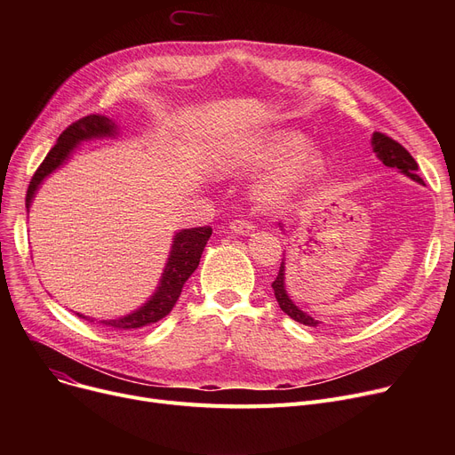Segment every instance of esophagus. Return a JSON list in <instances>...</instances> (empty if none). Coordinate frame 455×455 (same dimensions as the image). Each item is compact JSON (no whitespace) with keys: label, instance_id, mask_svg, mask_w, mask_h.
<instances>
[{"label":"esophagus","instance_id":"obj_1","mask_svg":"<svg viewBox=\"0 0 455 455\" xmlns=\"http://www.w3.org/2000/svg\"><path fill=\"white\" fill-rule=\"evenodd\" d=\"M230 230H234L235 234H242V235H249L251 232H254V225L247 220H234L230 223Z\"/></svg>","mask_w":455,"mask_h":455}]
</instances>
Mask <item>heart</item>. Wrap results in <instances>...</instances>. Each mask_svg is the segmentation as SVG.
I'll list each match as a JSON object with an SVG mask.
<instances>
[{
	"mask_svg": "<svg viewBox=\"0 0 455 455\" xmlns=\"http://www.w3.org/2000/svg\"><path fill=\"white\" fill-rule=\"evenodd\" d=\"M306 136L297 131H275L264 138L232 141L218 153V165L225 172L258 170L282 162L306 148ZM324 156L317 149H306L295 158L280 164L258 184L256 194L264 204H278L324 172Z\"/></svg>",
	"mask_w": 455,
	"mask_h": 455,
	"instance_id": "heart-1",
	"label": "heart"
}]
</instances>
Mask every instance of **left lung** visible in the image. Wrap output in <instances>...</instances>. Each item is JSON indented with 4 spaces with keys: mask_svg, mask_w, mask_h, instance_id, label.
I'll return each mask as SVG.
<instances>
[{
    "mask_svg": "<svg viewBox=\"0 0 455 455\" xmlns=\"http://www.w3.org/2000/svg\"><path fill=\"white\" fill-rule=\"evenodd\" d=\"M371 146H372V151L376 153V156L384 162L387 167H396V170H400L403 175H408L410 179H413L415 182L419 184H424V180L417 175L419 172V165L415 162V158L408 153V149H405L403 146H400V143L393 138H389L387 134L384 132H374L372 134V140H371ZM283 271H285V261L282 259L280 264V271L275 278V282L271 283L273 290H275V297L278 300V306L282 307L283 314H288L293 321L300 323V324H306V326H317L319 323L309 317L307 314H304L302 309H299L293 300L290 299L288 291H285V285H283Z\"/></svg>",
    "mask_w": 455,
    "mask_h": 455,
    "instance_id": "obj_1",
    "label": "left lung"
}]
</instances>
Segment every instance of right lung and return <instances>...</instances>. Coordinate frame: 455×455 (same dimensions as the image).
I'll return each instance as SVG.
<instances>
[{
	"instance_id": "obj_1",
	"label": "right lung",
	"mask_w": 455,
	"mask_h": 455,
	"mask_svg": "<svg viewBox=\"0 0 455 455\" xmlns=\"http://www.w3.org/2000/svg\"><path fill=\"white\" fill-rule=\"evenodd\" d=\"M117 131L116 124L112 119L101 114H90L81 117L79 122L71 124L62 134L59 136L57 143L52 148V151L47 153L44 162L38 165V170L35 172L29 188H28V197H26V208L29 210L35 191L38 189L40 182L53 173L59 165H62L71 151H74L83 140H92V138H103V136H114ZM212 228L210 227H197V228H186L175 234L173 237V245L170 258H167L165 269L162 273L158 290L155 295L143 304L140 309H136L134 314L119 317V319H110V321H100L103 326H110L114 330H138L141 326H148L153 323H158L164 319L167 314L172 312L175 302L180 297L182 285L184 282L191 276L199 266L201 254L206 247V242L210 240ZM79 315V314H77ZM90 323H93L90 317L79 315Z\"/></svg>"
}]
</instances>
